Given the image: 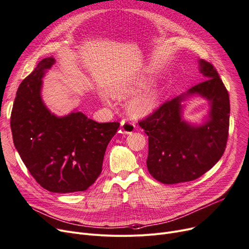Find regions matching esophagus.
Returning a JSON list of instances; mask_svg holds the SVG:
<instances>
[{"label":"esophagus","mask_w":249,"mask_h":249,"mask_svg":"<svg viewBox=\"0 0 249 249\" xmlns=\"http://www.w3.org/2000/svg\"><path fill=\"white\" fill-rule=\"evenodd\" d=\"M121 129L123 130V132L125 134H130V133H132L134 130H135V124L133 122L123 120L121 122Z\"/></svg>","instance_id":"34e87169"}]
</instances>
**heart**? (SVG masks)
I'll return each instance as SVG.
<instances>
[{
	"instance_id": "heart-1",
	"label": "heart",
	"mask_w": 249,
	"mask_h": 249,
	"mask_svg": "<svg viewBox=\"0 0 249 249\" xmlns=\"http://www.w3.org/2000/svg\"><path fill=\"white\" fill-rule=\"evenodd\" d=\"M146 81L144 78H137V80L134 81L119 83L109 89V94H102L101 98L105 103L109 104L111 100L110 95L115 98L125 97L140 89L144 87ZM160 96V91L159 87L156 85H151L130 98L126 103V109L132 117H144L150 114L155 109V107L158 106Z\"/></svg>"
}]
</instances>
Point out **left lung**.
<instances>
[{
    "instance_id": "1",
    "label": "left lung",
    "mask_w": 249,
    "mask_h": 249,
    "mask_svg": "<svg viewBox=\"0 0 249 249\" xmlns=\"http://www.w3.org/2000/svg\"><path fill=\"white\" fill-rule=\"evenodd\" d=\"M205 81L165 102L139 125L148 136L149 174L162 184L191 181L211 169L223 155L228 139L230 103L228 91L213 65L199 59ZM194 95L211 105L200 125L183 119L181 103Z\"/></svg>"
}]
</instances>
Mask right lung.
I'll return each mask as SVG.
<instances>
[{
  "label": "right lung",
  "mask_w": 249,
  "mask_h": 249,
  "mask_svg": "<svg viewBox=\"0 0 249 249\" xmlns=\"http://www.w3.org/2000/svg\"><path fill=\"white\" fill-rule=\"evenodd\" d=\"M46 57L20 84L11 114L14 145L31 176L52 193L86 191L101 175L105 151L120 124L98 123L82 112L57 117L42 101Z\"/></svg>",
  "instance_id": "add662e5"
}]
</instances>
